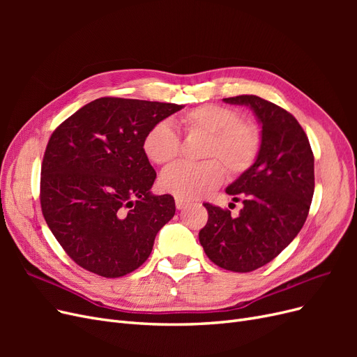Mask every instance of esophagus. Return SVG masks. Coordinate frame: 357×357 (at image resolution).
Returning a JSON list of instances; mask_svg holds the SVG:
<instances>
[{"label": "esophagus", "mask_w": 357, "mask_h": 357, "mask_svg": "<svg viewBox=\"0 0 357 357\" xmlns=\"http://www.w3.org/2000/svg\"><path fill=\"white\" fill-rule=\"evenodd\" d=\"M190 204V201H186V199H181V198H176V207L178 210H183L185 207H188V205Z\"/></svg>", "instance_id": "1"}]
</instances>
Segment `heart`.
<instances>
[{"instance_id":"1","label":"heart","mask_w":357,"mask_h":357,"mask_svg":"<svg viewBox=\"0 0 357 357\" xmlns=\"http://www.w3.org/2000/svg\"><path fill=\"white\" fill-rule=\"evenodd\" d=\"M180 123L190 137H205L201 164H176L160 174V188L181 199L208 195L220 186L225 168L231 177L244 174L262 146L261 129L231 107L205 104L181 114ZM144 155L156 165H168L180 155V138L167 121L153 123L143 138Z\"/></svg>"}]
</instances>
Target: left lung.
<instances>
[{
    "mask_svg": "<svg viewBox=\"0 0 357 357\" xmlns=\"http://www.w3.org/2000/svg\"><path fill=\"white\" fill-rule=\"evenodd\" d=\"M247 105L261 123L262 146L253 167L226 188L243 201L236 218L204 204L208 222L199 231L205 255L218 266L250 273L271 262L304 226L314 193V156L304 129L282 107L256 95L225 98Z\"/></svg>",
    "mask_w": 357,
    "mask_h": 357,
    "instance_id": "obj_1",
    "label": "left lung"
}]
</instances>
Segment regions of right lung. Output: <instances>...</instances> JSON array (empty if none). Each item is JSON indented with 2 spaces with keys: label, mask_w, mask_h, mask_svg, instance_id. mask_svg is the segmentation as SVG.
<instances>
[{
  "label": "right lung",
  "mask_w": 357,
  "mask_h": 357,
  "mask_svg": "<svg viewBox=\"0 0 357 357\" xmlns=\"http://www.w3.org/2000/svg\"><path fill=\"white\" fill-rule=\"evenodd\" d=\"M183 107L105 96L53 131L41 164V211L82 268L116 278L135 271L152 253L176 202L150 192L156 172L143 138L153 123Z\"/></svg>",
  "instance_id": "obj_1"
}]
</instances>
